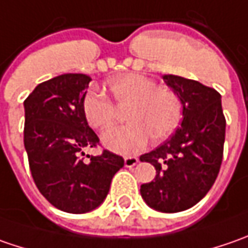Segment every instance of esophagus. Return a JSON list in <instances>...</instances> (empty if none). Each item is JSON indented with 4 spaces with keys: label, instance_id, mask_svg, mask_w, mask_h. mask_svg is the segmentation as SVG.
Returning a JSON list of instances; mask_svg holds the SVG:
<instances>
[{
    "label": "esophagus",
    "instance_id": "1",
    "mask_svg": "<svg viewBox=\"0 0 248 248\" xmlns=\"http://www.w3.org/2000/svg\"><path fill=\"white\" fill-rule=\"evenodd\" d=\"M138 161H139V158L135 157V156H129V157L124 158V164H125V167H128V168L137 166V164H138Z\"/></svg>",
    "mask_w": 248,
    "mask_h": 248
}]
</instances>
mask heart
Here are the masks:
<instances>
[{
  "label": "heart",
  "instance_id": "obj_1",
  "mask_svg": "<svg viewBox=\"0 0 248 248\" xmlns=\"http://www.w3.org/2000/svg\"><path fill=\"white\" fill-rule=\"evenodd\" d=\"M108 90L117 106H129L125 111L129 124L110 129L102 138L111 150L121 155H135L146 146L149 137L153 142H161L178 127L182 103L174 90L157 87L156 81L137 73L110 78ZM82 113L95 129L110 128L117 119L114 103L96 90L85 92Z\"/></svg>",
  "mask_w": 248,
  "mask_h": 248
}]
</instances>
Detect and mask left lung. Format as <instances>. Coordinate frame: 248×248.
Masks as SVG:
<instances>
[{"mask_svg": "<svg viewBox=\"0 0 248 248\" xmlns=\"http://www.w3.org/2000/svg\"><path fill=\"white\" fill-rule=\"evenodd\" d=\"M184 106L182 124L163 145L140 156L156 168V178L140 185L146 204L179 213L197 204L214 185L222 164L225 120L221 95L195 80L163 77Z\"/></svg>", "mask_w": 248, "mask_h": 248, "instance_id": "obj_1", "label": "left lung"}]
</instances>
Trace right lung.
<instances>
[{
	"label": "right lung",
	"mask_w": 248,
	"mask_h": 248,
	"mask_svg": "<svg viewBox=\"0 0 248 248\" xmlns=\"http://www.w3.org/2000/svg\"><path fill=\"white\" fill-rule=\"evenodd\" d=\"M90 81L87 74H62L38 84L24 100V148L34 184L53 207L70 214L102 204L124 166L106 149L84 161V150L99 145L82 113Z\"/></svg>",
	"instance_id": "right-lung-1"
}]
</instances>
